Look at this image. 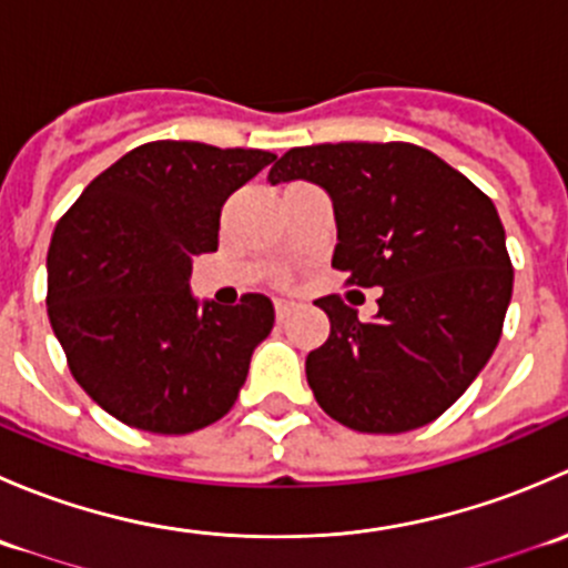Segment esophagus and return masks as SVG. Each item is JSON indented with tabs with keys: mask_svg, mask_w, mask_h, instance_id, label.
<instances>
[{
	"mask_svg": "<svg viewBox=\"0 0 568 568\" xmlns=\"http://www.w3.org/2000/svg\"><path fill=\"white\" fill-rule=\"evenodd\" d=\"M274 313H277V321H285L291 316V302L277 300V302H274Z\"/></svg>",
	"mask_w": 568,
	"mask_h": 568,
	"instance_id": "esophagus-1",
	"label": "esophagus"
}]
</instances>
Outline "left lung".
Listing matches in <instances>:
<instances>
[{
  "label": "left lung",
  "instance_id": "left-lung-1",
  "mask_svg": "<svg viewBox=\"0 0 568 568\" xmlns=\"http://www.w3.org/2000/svg\"><path fill=\"white\" fill-rule=\"evenodd\" d=\"M311 181L332 200V266L382 288L359 321L341 296H321L329 337L307 354L321 409L365 434L437 420L495 352L514 288L495 203L459 170L409 142L291 148L268 183Z\"/></svg>",
  "mask_w": 568,
  "mask_h": 568
}]
</instances>
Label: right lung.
<instances>
[{
    "label": "right lung",
    "instance_id": "1",
    "mask_svg": "<svg viewBox=\"0 0 568 568\" xmlns=\"http://www.w3.org/2000/svg\"><path fill=\"white\" fill-rule=\"evenodd\" d=\"M268 151L159 140L79 194L51 236L49 321L82 390L131 428L189 434L236 404L274 326L268 296L194 300L192 257L220 244V211Z\"/></svg>",
    "mask_w": 568,
    "mask_h": 568
}]
</instances>
